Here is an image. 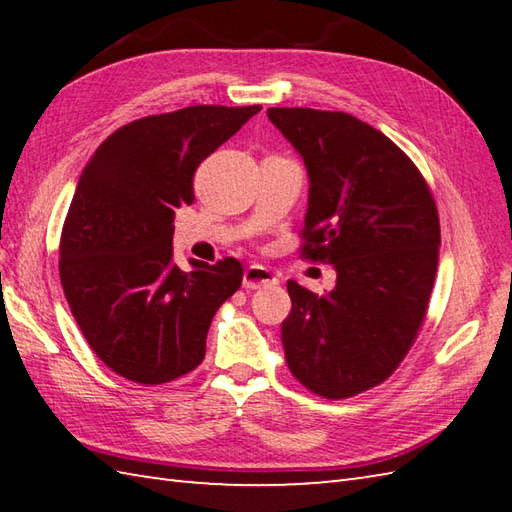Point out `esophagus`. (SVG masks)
<instances>
[{
    "label": "esophagus",
    "mask_w": 512,
    "mask_h": 512,
    "mask_svg": "<svg viewBox=\"0 0 512 512\" xmlns=\"http://www.w3.org/2000/svg\"><path fill=\"white\" fill-rule=\"evenodd\" d=\"M277 275L270 273L268 268L264 266H248L246 273H244V288L250 290H257V288H264V286H275L277 284Z\"/></svg>",
    "instance_id": "esophagus-1"
}]
</instances>
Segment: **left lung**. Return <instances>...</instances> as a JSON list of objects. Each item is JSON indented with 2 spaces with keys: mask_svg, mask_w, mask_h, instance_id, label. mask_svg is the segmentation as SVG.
<instances>
[{
  "mask_svg": "<svg viewBox=\"0 0 512 512\" xmlns=\"http://www.w3.org/2000/svg\"><path fill=\"white\" fill-rule=\"evenodd\" d=\"M310 178L301 255L332 264L314 295L288 281L286 363L323 398L383 383L418 336L438 270L440 220L427 180L396 143L345 112L270 107Z\"/></svg>",
  "mask_w": 512,
  "mask_h": 512,
  "instance_id": "obj_1",
  "label": "left lung"
}]
</instances>
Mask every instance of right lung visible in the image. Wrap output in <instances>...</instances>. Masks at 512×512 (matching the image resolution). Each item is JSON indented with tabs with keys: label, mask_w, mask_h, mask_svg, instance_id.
Instances as JSON below:
<instances>
[{
	"label": "right lung",
	"mask_w": 512,
	"mask_h": 512,
	"mask_svg": "<svg viewBox=\"0 0 512 512\" xmlns=\"http://www.w3.org/2000/svg\"><path fill=\"white\" fill-rule=\"evenodd\" d=\"M262 105H193L138 118L94 151L59 244L61 286L85 341L127 380L162 385L204 361L217 308L242 286L233 257L173 264V217L193 173Z\"/></svg>",
	"instance_id": "add662e5"
}]
</instances>
